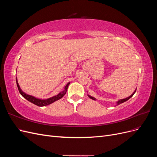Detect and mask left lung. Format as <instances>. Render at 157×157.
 Masks as SVG:
<instances>
[{
    "instance_id": "1",
    "label": "left lung",
    "mask_w": 157,
    "mask_h": 157,
    "mask_svg": "<svg viewBox=\"0 0 157 157\" xmlns=\"http://www.w3.org/2000/svg\"><path fill=\"white\" fill-rule=\"evenodd\" d=\"M136 91V90H135L134 92L133 93V94L131 95V96H129L128 98H125V99H121V100H119V101H117V105H120L121 103H124V102L126 101L127 100H128V99H129L130 98H132L133 96H134V94H135ZM88 97H89L90 98H91L92 99H94V100H96V99H95V98H93V97H92V96H89V95H88Z\"/></svg>"
}]
</instances>
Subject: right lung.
Wrapping results in <instances>:
<instances>
[{"instance_id": "add662e5", "label": "right lung", "mask_w": 157, "mask_h": 157, "mask_svg": "<svg viewBox=\"0 0 157 157\" xmlns=\"http://www.w3.org/2000/svg\"><path fill=\"white\" fill-rule=\"evenodd\" d=\"M16 83H17V86L19 92H20V93L21 96L24 98H25L27 100H28L29 101H30L31 103L35 104V105H36L37 106H39V107L48 105H49V104H51L52 103H53V102H54L57 100H58V99H61V98H63L65 96V94H66V92H67V88H68L69 85L70 84V82H68L67 84L65 86L63 91L60 92L59 94L57 95V96H55L54 97L48 98L47 99H37V98L33 97L32 96H29V95L26 94L25 93L23 92L22 90H21L20 86H19L17 80V78H16Z\"/></svg>"}]
</instances>
